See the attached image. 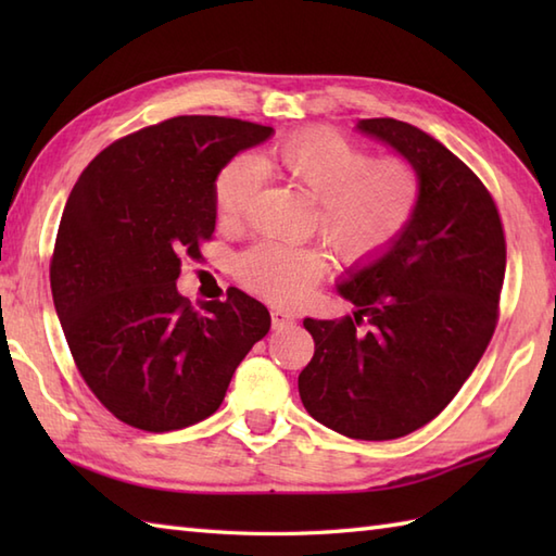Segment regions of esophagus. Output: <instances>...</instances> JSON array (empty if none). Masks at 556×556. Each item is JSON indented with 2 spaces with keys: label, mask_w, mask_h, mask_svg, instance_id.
<instances>
[{
  "label": "esophagus",
  "mask_w": 556,
  "mask_h": 556,
  "mask_svg": "<svg viewBox=\"0 0 556 556\" xmlns=\"http://www.w3.org/2000/svg\"><path fill=\"white\" fill-rule=\"evenodd\" d=\"M293 320H296V317H293L289 311L277 308L275 313H271V327L275 329H285V327L293 325Z\"/></svg>",
  "instance_id": "34e87169"
}]
</instances>
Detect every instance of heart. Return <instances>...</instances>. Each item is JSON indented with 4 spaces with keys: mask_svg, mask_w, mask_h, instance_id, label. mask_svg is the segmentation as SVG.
Returning a JSON list of instances; mask_svg holds the SVG:
<instances>
[{
    "mask_svg": "<svg viewBox=\"0 0 556 556\" xmlns=\"http://www.w3.org/2000/svg\"><path fill=\"white\" fill-rule=\"evenodd\" d=\"M263 174L308 193L313 229L353 265L384 255L410 227L420 207L422 179L406 157H372L332 128H303L260 150L255 160L224 164L212 186L224 224H241L253 207ZM327 253L317 245L260 241L236 260V277L275 303L296 305L325 277Z\"/></svg>",
    "mask_w": 556,
    "mask_h": 556,
    "instance_id": "heart-1",
    "label": "heart"
}]
</instances>
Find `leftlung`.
I'll use <instances>...</instances> for the list:
<instances>
[{
  "mask_svg": "<svg viewBox=\"0 0 556 556\" xmlns=\"http://www.w3.org/2000/svg\"><path fill=\"white\" fill-rule=\"evenodd\" d=\"M358 131L416 164L420 207L382 257L339 285L353 317L303 320L315 353L299 394L329 430L382 442L440 416L476 370L500 320L506 241L485 184L440 140L389 116Z\"/></svg>",
  "mask_w": 556,
  "mask_h": 556,
  "instance_id": "left-lung-1",
  "label": "left lung"
}]
</instances>
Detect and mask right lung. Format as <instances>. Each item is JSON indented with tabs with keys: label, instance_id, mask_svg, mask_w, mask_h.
I'll return each mask as SVG.
<instances>
[{
	"label": "right lung",
	"instance_id": "1",
	"mask_svg": "<svg viewBox=\"0 0 556 556\" xmlns=\"http://www.w3.org/2000/svg\"><path fill=\"white\" fill-rule=\"evenodd\" d=\"M271 126L174 116L104 148L71 191L50 263L54 308L76 368L112 416L169 432L219 408L233 370L269 332L248 293L193 308L181 257L215 231V176Z\"/></svg>",
	"mask_w": 556,
	"mask_h": 556
}]
</instances>
